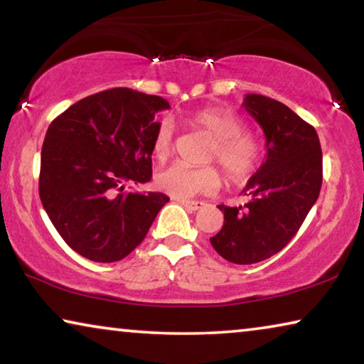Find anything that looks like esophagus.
Masks as SVG:
<instances>
[{"mask_svg":"<svg viewBox=\"0 0 364 364\" xmlns=\"http://www.w3.org/2000/svg\"><path fill=\"white\" fill-rule=\"evenodd\" d=\"M178 202H180V204H181L183 207H186L188 210H193V212L199 210V208H202V205H204V202H202V200H186V199H178Z\"/></svg>","mask_w":364,"mask_h":364,"instance_id":"obj_1","label":"esophagus"}]
</instances>
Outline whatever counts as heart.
Returning a JSON list of instances; mask_svg holds the SVG:
<instances>
[{
    "instance_id": "1",
    "label": "heart",
    "mask_w": 364,
    "mask_h": 364,
    "mask_svg": "<svg viewBox=\"0 0 364 364\" xmlns=\"http://www.w3.org/2000/svg\"><path fill=\"white\" fill-rule=\"evenodd\" d=\"M184 122L194 130L213 138L208 151V162H220L228 180L242 183L254 175L260 162V144L249 133H244V123L230 110L207 107L188 115ZM152 154L159 162L173 154V133L168 123H162L152 141ZM159 189L178 199H188L197 194H212L221 186V176L215 167L193 168L184 164H173L156 175Z\"/></svg>"
}]
</instances>
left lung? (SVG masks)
I'll return each instance as SVG.
<instances>
[{
  "label": "left lung",
  "instance_id": "8db88e82",
  "mask_svg": "<svg viewBox=\"0 0 364 364\" xmlns=\"http://www.w3.org/2000/svg\"><path fill=\"white\" fill-rule=\"evenodd\" d=\"M242 107L262 127L267 156L244 188V207L218 205L223 228L213 249L236 264L258 263L291 242L315 205L323 183V152L315 128L282 104L245 95Z\"/></svg>",
  "mask_w": 364,
  "mask_h": 364
}]
</instances>
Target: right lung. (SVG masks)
<instances>
[{
    "label": "right lung",
    "instance_id": "obj_1",
    "mask_svg": "<svg viewBox=\"0 0 364 364\" xmlns=\"http://www.w3.org/2000/svg\"><path fill=\"white\" fill-rule=\"evenodd\" d=\"M160 96L112 88L70 106L49 125L41 147L40 199L70 249L112 263L143 242L167 202L162 193H123L152 178Z\"/></svg>",
    "mask_w": 364,
    "mask_h": 364
}]
</instances>
